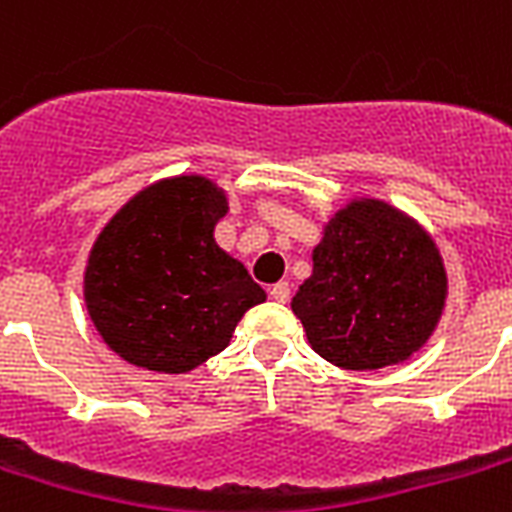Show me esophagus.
<instances>
[{"mask_svg":"<svg viewBox=\"0 0 512 512\" xmlns=\"http://www.w3.org/2000/svg\"><path fill=\"white\" fill-rule=\"evenodd\" d=\"M268 295H271V298L276 300V303H287V300H290V284H287V282H276L271 287V290H268Z\"/></svg>","mask_w":512,"mask_h":512,"instance_id":"34e87169","label":"esophagus"}]
</instances>
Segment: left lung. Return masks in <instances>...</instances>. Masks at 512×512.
<instances>
[{"label": "left lung", "instance_id": "1", "mask_svg": "<svg viewBox=\"0 0 512 512\" xmlns=\"http://www.w3.org/2000/svg\"><path fill=\"white\" fill-rule=\"evenodd\" d=\"M314 271L292 311L311 349L346 370L400 365L435 333L448 276L419 222L378 198H351L327 220Z\"/></svg>", "mask_w": 512, "mask_h": 512}]
</instances>
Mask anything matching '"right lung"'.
Here are the masks:
<instances>
[{"label": "right lung", "mask_w": 512, "mask_h": 512, "mask_svg": "<svg viewBox=\"0 0 512 512\" xmlns=\"http://www.w3.org/2000/svg\"><path fill=\"white\" fill-rule=\"evenodd\" d=\"M228 195L201 174L158 179L96 236L83 295L93 327L136 368L190 373L220 354L265 292L214 241Z\"/></svg>", "instance_id": "right-lung-1"}]
</instances>
